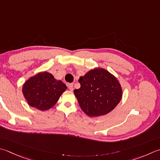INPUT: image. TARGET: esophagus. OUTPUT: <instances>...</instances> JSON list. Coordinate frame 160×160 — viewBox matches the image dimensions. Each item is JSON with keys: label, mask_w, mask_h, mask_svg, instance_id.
I'll list each match as a JSON object with an SVG mask.
<instances>
[{"label": "esophagus", "mask_w": 160, "mask_h": 160, "mask_svg": "<svg viewBox=\"0 0 160 160\" xmlns=\"http://www.w3.org/2000/svg\"><path fill=\"white\" fill-rule=\"evenodd\" d=\"M68 89H69L71 91H73V83H70L68 84Z\"/></svg>", "instance_id": "esophagus-1"}]
</instances>
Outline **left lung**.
<instances>
[{
    "label": "left lung",
    "mask_w": 160,
    "mask_h": 160,
    "mask_svg": "<svg viewBox=\"0 0 160 160\" xmlns=\"http://www.w3.org/2000/svg\"><path fill=\"white\" fill-rule=\"evenodd\" d=\"M80 88L74 90L82 110L89 117L105 115L115 108L122 97L117 78L103 68H94L80 78Z\"/></svg>",
    "instance_id": "left-lung-1"
}]
</instances>
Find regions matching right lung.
I'll return each instance as SVG.
<instances>
[{
  "instance_id": "obj_1",
  "label": "right lung",
  "mask_w": 160,
  "mask_h": 160,
  "mask_svg": "<svg viewBox=\"0 0 160 160\" xmlns=\"http://www.w3.org/2000/svg\"><path fill=\"white\" fill-rule=\"evenodd\" d=\"M67 87L52 74L42 72L28 79L23 87V93L28 104L44 111L53 107Z\"/></svg>"
}]
</instances>
